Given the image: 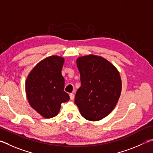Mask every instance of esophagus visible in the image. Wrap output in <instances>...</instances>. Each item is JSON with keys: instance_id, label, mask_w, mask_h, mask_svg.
Segmentation results:
<instances>
[{"instance_id": "34e87169", "label": "esophagus", "mask_w": 153, "mask_h": 153, "mask_svg": "<svg viewBox=\"0 0 153 153\" xmlns=\"http://www.w3.org/2000/svg\"><path fill=\"white\" fill-rule=\"evenodd\" d=\"M69 97H70V99L72 100H74V94L73 93H71L69 94Z\"/></svg>"}]
</instances>
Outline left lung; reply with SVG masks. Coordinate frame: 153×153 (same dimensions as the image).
Segmentation results:
<instances>
[{
  "mask_svg": "<svg viewBox=\"0 0 153 153\" xmlns=\"http://www.w3.org/2000/svg\"><path fill=\"white\" fill-rule=\"evenodd\" d=\"M76 62L81 87L77 90L75 104L86 120H101L112 112L120 98V74L102 57L87 55L79 57Z\"/></svg>",
  "mask_w": 153,
  "mask_h": 153,
  "instance_id": "8db88e82",
  "label": "left lung"
}]
</instances>
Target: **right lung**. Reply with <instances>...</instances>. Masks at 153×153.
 I'll list each match as a JSON object with an SVG mask.
<instances>
[{
	"mask_svg": "<svg viewBox=\"0 0 153 153\" xmlns=\"http://www.w3.org/2000/svg\"><path fill=\"white\" fill-rule=\"evenodd\" d=\"M63 62L62 57H47L33 68L27 79L26 94L30 106L44 118L56 116L63 102L69 100L62 75Z\"/></svg>",
	"mask_w": 153,
	"mask_h": 153,
	"instance_id": "add662e5",
	"label": "right lung"
}]
</instances>
